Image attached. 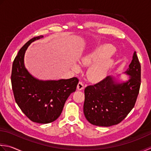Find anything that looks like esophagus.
<instances>
[{
    "mask_svg": "<svg viewBox=\"0 0 151 151\" xmlns=\"http://www.w3.org/2000/svg\"><path fill=\"white\" fill-rule=\"evenodd\" d=\"M77 88H78L79 91L83 90V89L84 88V84H83V83L82 81H79L78 85V86H77Z\"/></svg>",
    "mask_w": 151,
    "mask_h": 151,
    "instance_id": "obj_1",
    "label": "esophagus"
}]
</instances>
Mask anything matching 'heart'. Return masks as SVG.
Masks as SVG:
<instances>
[{
	"mask_svg": "<svg viewBox=\"0 0 151 151\" xmlns=\"http://www.w3.org/2000/svg\"><path fill=\"white\" fill-rule=\"evenodd\" d=\"M115 48L111 45L100 46L91 53L85 55L81 60V63L85 66L93 65L88 71V78L92 81H100L107 75L111 66L112 60L110 57L114 53ZM73 69L79 71V68L75 65Z\"/></svg>",
	"mask_w": 151,
	"mask_h": 151,
	"instance_id": "heart-1",
	"label": "heart"
}]
</instances>
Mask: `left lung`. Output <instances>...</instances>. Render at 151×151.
<instances>
[{
	"instance_id": "1",
	"label": "left lung",
	"mask_w": 151,
	"mask_h": 151,
	"mask_svg": "<svg viewBox=\"0 0 151 151\" xmlns=\"http://www.w3.org/2000/svg\"><path fill=\"white\" fill-rule=\"evenodd\" d=\"M127 81L119 83L107 76L85 88L83 112L91 124L111 127L123 121L135 106L141 85V65L135 51L129 68Z\"/></svg>"
}]
</instances>
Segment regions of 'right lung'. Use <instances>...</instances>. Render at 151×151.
<instances>
[{"label": "right lung", "mask_w": 151, "mask_h": 151, "mask_svg": "<svg viewBox=\"0 0 151 151\" xmlns=\"http://www.w3.org/2000/svg\"><path fill=\"white\" fill-rule=\"evenodd\" d=\"M43 37H34L21 48L13 62L11 81L15 100L24 114L33 122L47 124L60 115L67 98L76 91L79 79L42 81L30 74L24 64L25 51L32 42Z\"/></svg>", "instance_id": "1"}]
</instances>
